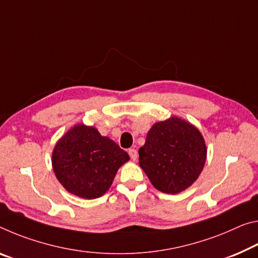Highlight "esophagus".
Listing matches in <instances>:
<instances>
[{"label":"esophagus","instance_id":"obj_1","mask_svg":"<svg viewBox=\"0 0 258 258\" xmlns=\"http://www.w3.org/2000/svg\"><path fill=\"white\" fill-rule=\"evenodd\" d=\"M128 155L131 159H133V161H136L138 158V151L136 149H128Z\"/></svg>","mask_w":258,"mask_h":258}]
</instances>
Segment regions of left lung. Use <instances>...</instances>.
<instances>
[{
    "instance_id": "8db88e82",
    "label": "left lung",
    "mask_w": 258,
    "mask_h": 258,
    "mask_svg": "<svg viewBox=\"0 0 258 258\" xmlns=\"http://www.w3.org/2000/svg\"><path fill=\"white\" fill-rule=\"evenodd\" d=\"M207 146L198 127L179 117L157 121L139 149V164L156 189L178 194L201 174Z\"/></svg>"
}]
</instances>
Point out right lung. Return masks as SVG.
<instances>
[{"label":"right lung","mask_w":258,"mask_h":258,"mask_svg":"<svg viewBox=\"0 0 258 258\" xmlns=\"http://www.w3.org/2000/svg\"><path fill=\"white\" fill-rule=\"evenodd\" d=\"M128 154L97 128L80 122L56 142L51 164L57 180L69 193L93 200L105 194Z\"/></svg>","instance_id":"add662e5"}]
</instances>
